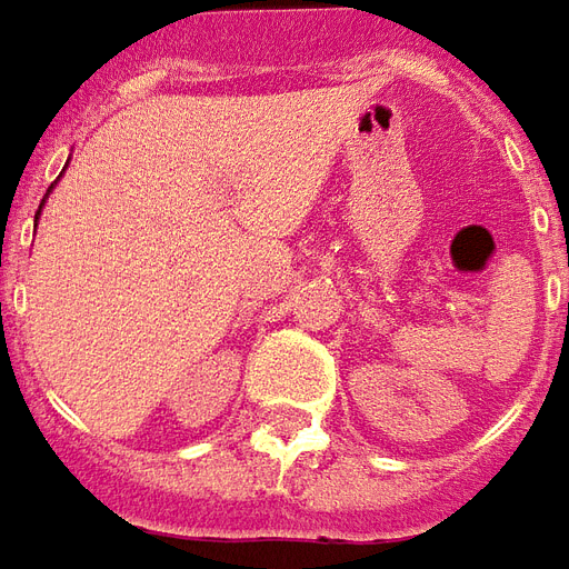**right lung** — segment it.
I'll return each instance as SVG.
<instances>
[{
	"instance_id": "obj_1",
	"label": "right lung",
	"mask_w": 569,
	"mask_h": 569,
	"mask_svg": "<svg viewBox=\"0 0 569 569\" xmlns=\"http://www.w3.org/2000/svg\"><path fill=\"white\" fill-rule=\"evenodd\" d=\"M41 204H44V201H41ZM38 210H41V208H38ZM36 220H38V213H36Z\"/></svg>"
}]
</instances>
